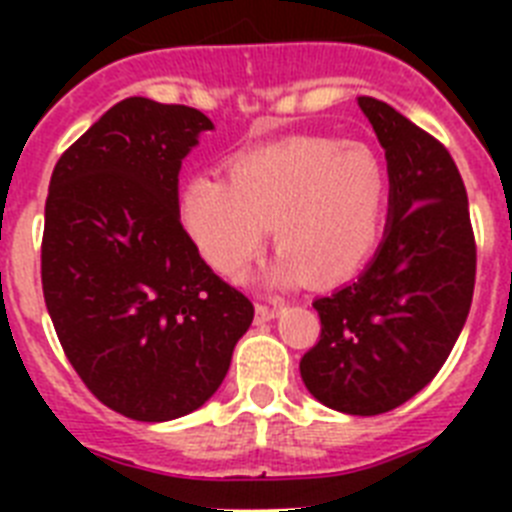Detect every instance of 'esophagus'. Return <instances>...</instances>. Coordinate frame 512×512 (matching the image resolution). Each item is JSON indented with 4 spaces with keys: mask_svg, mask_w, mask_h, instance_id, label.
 <instances>
[{
    "mask_svg": "<svg viewBox=\"0 0 512 512\" xmlns=\"http://www.w3.org/2000/svg\"><path fill=\"white\" fill-rule=\"evenodd\" d=\"M277 307L269 305H256V323H269V320L277 318Z\"/></svg>",
    "mask_w": 512,
    "mask_h": 512,
    "instance_id": "esophagus-1",
    "label": "esophagus"
}]
</instances>
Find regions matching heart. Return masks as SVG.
<instances>
[{
  "instance_id": "obj_1",
  "label": "heart",
  "mask_w": 512,
  "mask_h": 512,
  "mask_svg": "<svg viewBox=\"0 0 512 512\" xmlns=\"http://www.w3.org/2000/svg\"><path fill=\"white\" fill-rule=\"evenodd\" d=\"M228 182L194 176L179 197L189 241L225 279H241L274 228L269 287L338 284L382 238L390 179L364 143L292 138L235 158Z\"/></svg>"
}]
</instances>
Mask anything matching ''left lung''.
Returning a JSON list of instances; mask_svg holds the SVG:
<instances>
[{"label": "left lung", "instance_id": "1", "mask_svg": "<svg viewBox=\"0 0 512 512\" xmlns=\"http://www.w3.org/2000/svg\"><path fill=\"white\" fill-rule=\"evenodd\" d=\"M390 174L384 238L359 279L312 307L320 341L300 374L325 408L379 415L418 395L449 359L474 292L467 189L454 158L395 107L359 97Z\"/></svg>", "mask_w": 512, "mask_h": 512}]
</instances>
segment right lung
<instances>
[{
    "instance_id": "right-lung-1",
    "label": "right lung",
    "mask_w": 512,
    "mask_h": 512,
    "mask_svg": "<svg viewBox=\"0 0 512 512\" xmlns=\"http://www.w3.org/2000/svg\"><path fill=\"white\" fill-rule=\"evenodd\" d=\"M215 130L194 107L130 97L58 158L40 271L71 366L107 408L164 423L223 384L253 305L202 261L179 217V171Z\"/></svg>"
}]
</instances>
